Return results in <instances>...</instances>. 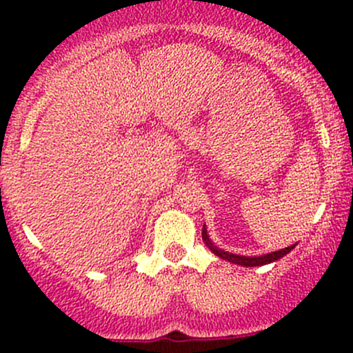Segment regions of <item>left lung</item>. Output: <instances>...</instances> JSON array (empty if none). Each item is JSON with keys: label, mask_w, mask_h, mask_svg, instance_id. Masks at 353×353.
I'll use <instances>...</instances> for the list:
<instances>
[{"label": "left lung", "mask_w": 353, "mask_h": 353, "mask_svg": "<svg viewBox=\"0 0 353 353\" xmlns=\"http://www.w3.org/2000/svg\"><path fill=\"white\" fill-rule=\"evenodd\" d=\"M201 237H203V243L206 244V248H208L215 256H219V258H222V259H227V261L234 263V265L249 266V268H251V266H263V265H268V263L279 261L280 258H283V256L288 254V252H290L292 249L297 245V244H292L285 249H280V251H273V252H268V254H261V256H241V254H234V252L223 251V249L216 248V245L212 243V239H210L205 225H203Z\"/></svg>", "instance_id": "1"}]
</instances>
